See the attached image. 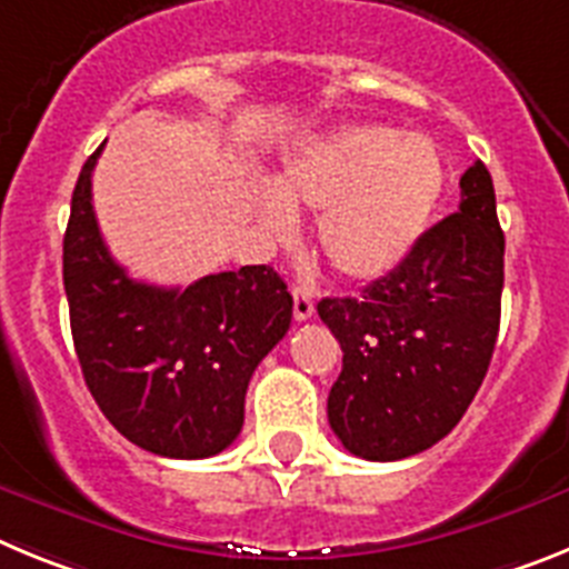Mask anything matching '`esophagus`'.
Segmentation results:
<instances>
[{"mask_svg":"<svg viewBox=\"0 0 569 569\" xmlns=\"http://www.w3.org/2000/svg\"><path fill=\"white\" fill-rule=\"evenodd\" d=\"M316 305H313V296H310L308 288H301V284H296L293 288V316L296 321H308L310 316H313Z\"/></svg>","mask_w":569,"mask_h":569,"instance_id":"1","label":"esophagus"}]
</instances>
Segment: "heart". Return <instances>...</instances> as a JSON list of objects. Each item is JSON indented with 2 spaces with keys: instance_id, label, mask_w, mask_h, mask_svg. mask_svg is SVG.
Here are the masks:
<instances>
[{
  "instance_id": "obj_1",
  "label": "heart",
  "mask_w": 569,
  "mask_h": 569,
  "mask_svg": "<svg viewBox=\"0 0 569 569\" xmlns=\"http://www.w3.org/2000/svg\"><path fill=\"white\" fill-rule=\"evenodd\" d=\"M445 188L436 144L419 133L353 124L321 136L290 156L281 196H261V222L293 230L290 204L325 210L319 244L341 276L379 279L399 268L425 233Z\"/></svg>"
}]
</instances>
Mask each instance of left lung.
<instances>
[{"mask_svg": "<svg viewBox=\"0 0 569 569\" xmlns=\"http://www.w3.org/2000/svg\"><path fill=\"white\" fill-rule=\"evenodd\" d=\"M456 213L421 233L361 299H321L341 345L328 396L333 433L353 456L399 461L445 439L479 393L499 336L505 233L485 162L461 176Z\"/></svg>", "mask_w": 569, "mask_h": 569, "instance_id": "obj_1", "label": "left lung"}]
</instances>
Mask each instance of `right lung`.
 I'll return each mask as SVG.
<instances>
[{"mask_svg":"<svg viewBox=\"0 0 569 569\" xmlns=\"http://www.w3.org/2000/svg\"><path fill=\"white\" fill-rule=\"evenodd\" d=\"M84 162L70 199L62 276L84 385L136 447L208 459L236 441L259 361L288 333L293 296L268 264L210 273L188 288L130 279L110 256Z\"/></svg>","mask_w":569,"mask_h":569,"instance_id":"add662e5","label":"right lung"}]
</instances>
